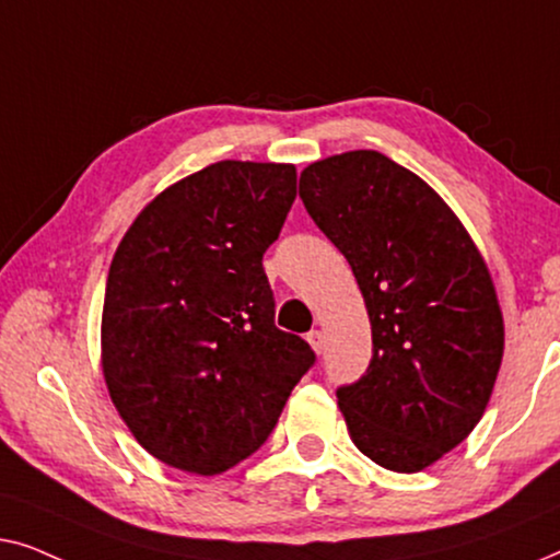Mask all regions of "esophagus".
I'll use <instances>...</instances> for the list:
<instances>
[{
  "label": "esophagus",
  "mask_w": 560,
  "mask_h": 560,
  "mask_svg": "<svg viewBox=\"0 0 560 560\" xmlns=\"http://www.w3.org/2000/svg\"><path fill=\"white\" fill-rule=\"evenodd\" d=\"M306 340H310L312 350L317 352V355H322V350H325V335H322V329H312V332L306 335Z\"/></svg>",
  "instance_id": "obj_1"
}]
</instances>
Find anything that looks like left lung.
<instances>
[{"label": "left lung", "instance_id": "left-lung-1", "mask_svg": "<svg viewBox=\"0 0 560 560\" xmlns=\"http://www.w3.org/2000/svg\"><path fill=\"white\" fill-rule=\"evenodd\" d=\"M299 198L348 258L373 329L365 375L337 388L350 439L385 469H427L471 434L500 373L485 258L419 175L373 149L310 164Z\"/></svg>", "mask_w": 560, "mask_h": 560}]
</instances>
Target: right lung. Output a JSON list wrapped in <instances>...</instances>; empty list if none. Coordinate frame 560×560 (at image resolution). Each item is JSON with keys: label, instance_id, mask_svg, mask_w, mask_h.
<instances>
[{"label": "right lung", "instance_id": "add662e5", "mask_svg": "<svg viewBox=\"0 0 560 560\" xmlns=\"http://www.w3.org/2000/svg\"><path fill=\"white\" fill-rule=\"evenodd\" d=\"M294 198V164L215 162L156 195L116 248L106 388L170 467L212 477L246 459L314 365L310 345L273 325L264 271Z\"/></svg>", "mask_w": 560, "mask_h": 560}]
</instances>
